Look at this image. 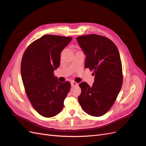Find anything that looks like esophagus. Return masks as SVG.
I'll use <instances>...</instances> for the list:
<instances>
[{
    "mask_svg": "<svg viewBox=\"0 0 146 146\" xmlns=\"http://www.w3.org/2000/svg\"><path fill=\"white\" fill-rule=\"evenodd\" d=\"M70 84H71V86H74L78 85V83H76V82H74V81H72L71 82H70Z\"/></svg>",
    "mask_w": 146,
    "mask_h": 146,
    "instance_id": "34e87169",
    "label": "esophagus"
}]
</instances>
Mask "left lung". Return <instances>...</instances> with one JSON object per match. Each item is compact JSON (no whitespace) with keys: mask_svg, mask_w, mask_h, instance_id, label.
Instances as JSON below:
<instances>
[{"mask_svg":"<svg viewBox=\"0 0 146 146\" xmlns=\"http://www.w3.org/2000/svg\"><path fill=\"white\" fill-rule=\"evenodd\" d=\"M86 55L85 68L93 70L92 86L80 83L82 92L78 100L82 109L92 116H101L111 108L122 85V68L116 46L107 38L88 35L77 38Z\"/></svg>","mask_w":146,"mask_h":146,"instance_id":"1","label":"left lung"}]
</instances>
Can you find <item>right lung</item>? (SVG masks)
Masks as SVG:
<instances>
[{
    "mask_svg": "<svg viewBox=\"0 0 146 146\" xmlns=\"http://www.w3.org/2000/svg\"><path fill=\"white\" fill-rule=\"evenodd\" d=\"M72 39L44 35L30 44L23 56L21 72L25 92L33 108L44 117L58 114L69 92L70 83L60 82L54 71L60 64L61 52Z\"/></svg>",
    "mask_w": 146,
    "mask_h": 146,
    "instance_id": "1",
    "label": "right lung"
}]
</instances>
